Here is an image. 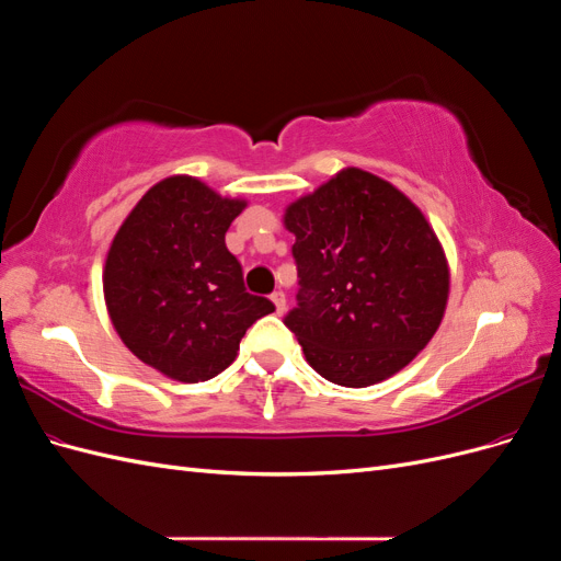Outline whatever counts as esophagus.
<instances>
[{
  "mask_svg": "<svg viewBox=\"0 0 561 561\" xmlns=\"http://www.w3.org/2000/svg\"><path fill=\"white\" fill-rule=\"evenodd\" d=\"M271 301L276 304V313H278V316L285 313V295H283L280 290H276L274 295H271Z\"/></svg>",
  "mask_w": 561,
  "mask_h": 561,
  "instance_id": "1",
  "label": "esophagus"
}]
</instances>
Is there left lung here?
<instances>
[{"instance_id":"8db88e82","label":"left lung","mask_w":561,"mask_h":561,"mask_svg":"<svg viewBox=\"0 0 561 561\" xmlns=\"http://www.w3.org/2000/svg\"><path fill=\"white\" fill-rule=\"evenodd\" d=\"M297 307L285 325L332 383L393 377L443 322L449 266L426 217L393 184L346 168L285 210Z\"/></svg>"}]
</instances>
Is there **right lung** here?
<instances>
[{
  "mask_svg": "<svg viewBox=\"0 0 561 561\" xmlns=\"http://www.w3.org/2000/svg\"><path fill=\"white\" fill-rule=\"evenodd\" d=\"M245 201L175 175L138 201L107 252L103 287L112 325L161 375L196 383L225 371L252 322L276 311L245 293L225 233Z\"/></svg>",
  "mask_w": 561,
  "mask_h": 561,
  "instance_id": "1",
  "label": "right lung"
}]
</instances>
